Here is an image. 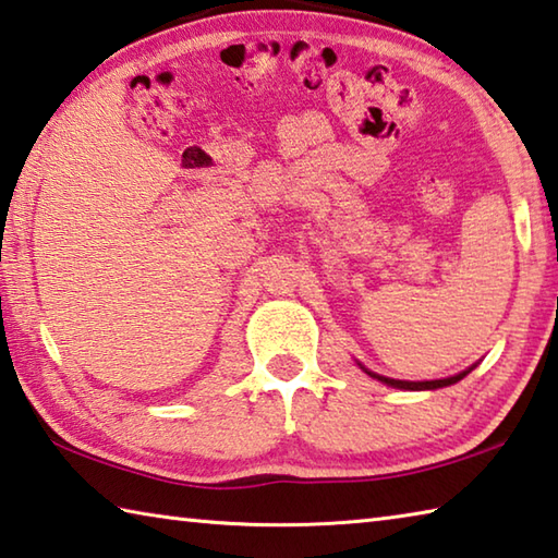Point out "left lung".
Wrapping results in <instances>:
<instances>
[{"instance_id": "8db88e82", "label": "left lung", "mask_w": 558, "mask_h": 558, "mask_svg": "<svg viewBox=\"0 0 558 558\" xmlns=\"http://www.w3.org/2000/svg\"><path fill=\"white\" fill-rule=\"evenodd\" d=\"M471 369H465V373L456 375V377H446V379H432V383H404V379H392V377H383V375H375V373H367L369 377L379 379V383H385L389 387H397V389H438V387H448V385H456L458 379H463Z\"/></svg>"}]
</instances>
